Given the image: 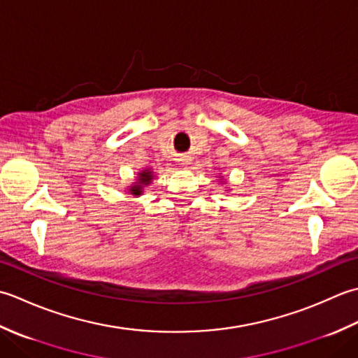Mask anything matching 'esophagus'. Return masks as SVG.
Wrapping results in <instances>:
<instances>
[{"mask_svg": "<svg viewBox=\"0 0 358 358\" xmlns=\"http://www.w3.org/2000/svg\"><path fill=\"white\" fill-rule=\"evenodd\" d=\"M180 160V165H187L188 164V159L187 157H182V159H179Z\"/></svg>", "mask_w": 358, "mask_h": 358, "instance_id": "obj_1", "label": "esophagus"}]
</instances>
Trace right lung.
<instances>
[{"mask_svg":"<svg viewBox=\"0 0 358 358\" xmlns=\"http://www.w3.org/2000/svg\"><path fill=\"white\" fill-rule=\"evenodd\" d=\"M152 180V171L150 170H143L142 173H138L137 182H134L133 187H129V193L133 196H141L142 189L145 185H148L150 182Z\"/></svg>","mask_w":358,"mask_h":358,"instance_id":"add662e5","label":"right lung"}]
</instances>
